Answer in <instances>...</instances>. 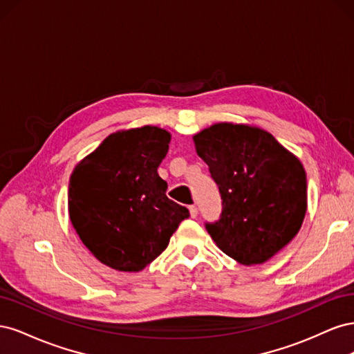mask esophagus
<instances>
[{
	"mask_svg": "<svg viewBox=\"0 0 354 354\" xmlns=\"http://www.w3.org/2000/svg\"><path fill=\"white\" fill-rule=\"evenodd\" d=\"M189 212H190V217L192 218H196L198 217V208L195 205H190L189 207Z\"/></svg>",
	"mask_w": 354,
	"mask_h": 354,
	"instance_id": "1",
	"label": "esophagus"
}]
</instances>
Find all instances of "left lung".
I'll list each match as a JSON object with an SVG mask.
<instances>
[{
	"label": "left lung",
	"mask_w": 354,
	"mask_h": 354,
	"mask_svg": "<svg viewBox=\"0 0 354 354\" xmlns=\"http://www.w3.org/2000/svg\"><path fill=\"white\" fill-rule=\"evenodd\" d=\"M221 195V214L205 223L218 248L241 264H261L301 227L307 209L306 171L264 130L216 124L194 137Z\"/></svg>",
	"instance_id": "1"
}]
</instances>
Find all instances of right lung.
I'll return each mask as SVG.
<instances>
[{"label": "right lung", "mask_w": 354, "mask_h": 354, "mask_svg": "<svg viewBox=\"0 0 354 354\" xmlns=\"http://www.w3.org/2000/svg\"><path fill=\"white\" fill-rule=\"evenodd\" d=\"M171 136L146 125L115 133L75 167L69 217L90 252L120 272H138L160 255L189 209L167 196L158 167Z\"/></svg>", "instance_id": "obj_1"}]
</instances>
